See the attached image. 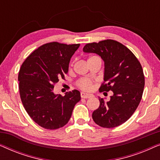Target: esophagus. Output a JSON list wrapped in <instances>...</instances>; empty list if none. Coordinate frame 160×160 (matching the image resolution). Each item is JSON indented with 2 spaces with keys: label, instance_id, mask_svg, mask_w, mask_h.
<instances>
[{
  "label": "esophagus",
  "instance_id": "1",
  "mask_svg": "<svg viewBox=\"0 0 160 160\" xmlns=\"http://www.w3.org/2000/svg\"><path fill=\"white\" fill-rule=\"evenodd\" d=\"M81 97H82V98H89L93 97V95H92V94L81 92Z\"/></svg>",
  "mask_w": 160,
  "mask_h": 160
}]
</instances>
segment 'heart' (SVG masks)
<instances>
[{
    "label": "heart",
    "instance_id": "obj_1",
    "mask_svg": "<svg viewBox=\"0 0 160 160\" xmlns=\"http://www.w3.org/2000/svg\"><path fill=\"white\" fill-rule=\"evenodd\" d=\"M95 59H100L97 56H92L89 58L88 60H95ZM77 86L79 87L80 89H83V90H86V91H89L91 90L93 87V83L92 81L89 79V78H81L77 82Z\"/></svg>",
    "mask_w": 160,
    "mask_h": 160
}]
</instances>
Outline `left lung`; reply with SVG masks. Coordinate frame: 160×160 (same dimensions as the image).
<instances>
[{"label": "left lung", "instance_id": "left-lung-1", "mask_svg": "<svg viewBox=\"0 0 160 160\" xmlns=\"http://www.w3.org/2000/svg\"><path fill=\"white\" fill-rule=\"evenodd\" d=\"M83 51L102 59L104 82L99 91L113 93L108 102L99 98L100 106L92 113L94 122L106 128L121 125L130 119L141 100L145 78L141 63L128 47L111 39L87 43Z\"/></svg>", "mask_w": 160, "mask_h": 160}]
</instances>
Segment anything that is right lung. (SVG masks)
<instances>
[{"instance_id":"1","label":"right lung","mask_w":160,"mask_h":160,"mask_svg":"<svg viewBox=\"0 0 160 160\" xmlns=\"http://www.w3.org/2000/svg\"><path fill=\"white\" fill-rule=\"evenodd\" d=\"M79 46L45 43L32 52L19 69V89L24 108L36 124L47 130L65 126L81 100L76 89L65 96L53 92L54 84L68 72L70 60Z\"/></svg>"}]
</instances>
